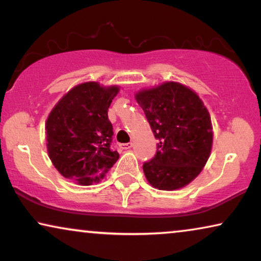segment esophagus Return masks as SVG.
I'll list each match as a JSON object with an SVG mask.
<instances>
[{
	"mask_svg": "<svg viewBox=\"0 0 261 261\" xmlns=\"http://www.w3.org/2000/svg\"><path fill=\"white\" fill-rule=\"evenodd\" d=\"M120 147L122 148V149H129V148L133 147V144H132V142H128V144H122V145H120Z\"/></svg>",
	"mask_w": 261,
	"mask_h": 261,
	"instance_id": "esophagus-1",
	"label": "esophagus"
}]
</instances>
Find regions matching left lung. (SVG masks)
I'll return each instance as SVG.
<instances>
[{
  "label": "left lung",
  "instance_id": "8db88e82",
  "mask_svg": "<svg viewBox=\"0 0 261 261\" xmlns=\"http://www.w3.org/2000/svg\"><path fill=\"white\" fill-rule=\"evenodd\" d=\"M135 99L159 140L154 158L142 166L146 179L158 190L184 188L201 173L212 152L208 109L195 91L177 82L142 89Z\"/></svg>",
  "mask_w": 261,
  "mask_h": 261
}]
</instances>
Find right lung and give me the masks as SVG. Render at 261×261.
I'll use <instances>...</instances> for the list:
<instances>
[{
  "label": "right lung",
  "mask_w": 261,
  "mask_h": 261,
  "mask_svg": "<svg viewBox=\"0 0 261 261\" xmlns=\"http://www.w3.org/2000/svg\"><path fill=\"white\" fill-rule=\"evenodd\" d=\"M117 85L85 82L66 92L46 120V141L58 172L80 185L103 179L119 159L110 148L113 126L108 109L119 92Z\"/></svg>",
  "instance_id": "obj_1"
}]
</instances>
